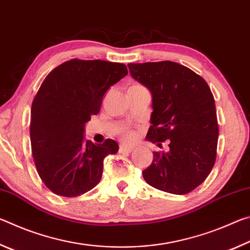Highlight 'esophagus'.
<instances>
[{
  "label": "esophagus",
  "instance_id": "esophagus-1",
  "mask_svg": "<svg viewBox=\"0 0 250 250\" xmlns=\"http://www.w3.org/2000/svg\"><path fill=\"white\" fill-rule=\"evenodd\" d=\"M133 151L132 146H120L119 152L120 153H130V152Z\"/></svg>",
  "mask_w": 250,
  "mask_h": 250
}]
</instances>
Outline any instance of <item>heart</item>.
Returning a JSON list of instances; mask_svg holds the SVG:
<instances>
[{"label": "heart", "instance_id": "heart-1", "mask_svg": "<svg viewBox=\"0 0 250 250\" xmlns=\"http://www.w3.org/2000/svg\"><path fill=\"white\" fill-rule=\"evenodd\" d=\"M133 87H141V86L135 84V86H132L131 88H133ZM122 137H124V140L125 142H132V141H134L135 137H137V133H135V131H132V130H125L122 132Z\"/></svg>", "mask_w": 250, "mask_h": 250}]
</instances>
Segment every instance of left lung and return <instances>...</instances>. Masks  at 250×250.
Here are the masks:
<instances>
[{"mask_svg":"<svg viewBox=\"0 0 250 250\" xmlns=\"http://www.w3.org/2000/svg\"><path fill=\"white\" fill-rule=\"evenodd\" d=\"M132 78L152 96L146 140H167V152H153L142 172L149 185L171 194L189 193L201 185L216 160L218 125L213 94L201 76L188 67L164 61L128 64Z\"/></svg>","mask_w":250,"mask_h":250,"instance_id":"1","label":"left lung"}]
</instances>
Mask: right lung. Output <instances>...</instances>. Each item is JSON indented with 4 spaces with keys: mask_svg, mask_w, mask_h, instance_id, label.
<instances>
[{
    "mask_svg": "<svg viewBox=\"0 0 250 250\" xmlns=\"http://www.w3.org/2000/svg\"><path fill=\"white\" fill-rule=\"evenodd\" d=\"M128 75L126 66L71 59L50 71L33 100L32 154L44 184L57 195L75 197L99 183L104 159L119 146L84 139V125L100 111L110 87Z\"/></svg>",
    "mask_w": 250,
    "mask_h": 250,
    "instance_id": "right-lung-1",
    "label": "right lung"
}]
</instances>
